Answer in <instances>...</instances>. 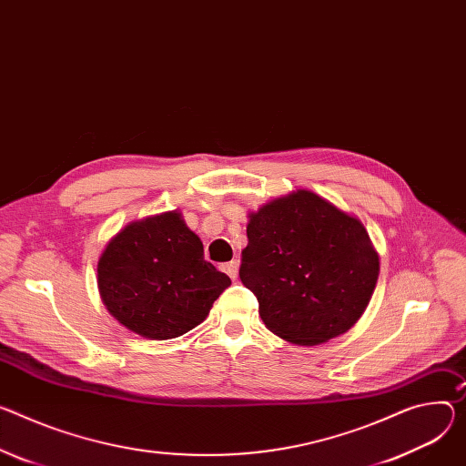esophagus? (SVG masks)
Instances as JSON below:
<instances>
[{
    "label": "esophagus",
    "instance_id": "esophagus-1",
    "mask_svg": "<svg viewBox=\"0 0 466 466\" xmlns=\"http://www.w3.org/2000/svg\"><path fill=\"white\" fill-rule=\"evenodd\" d=\"M238 269H239V262L238 260H232V262H227L225 266H223V271L234 280V279H238Z\"/></svg>",
    "mask_w": 466,
    "mask_h": 466
}]
</instances>
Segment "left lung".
<instances>
[{
	"label": "left lung",
	"instance_id": "obj_1",
	"mask_svg": "<svg viewBox=\"0 0 466 466\" xmlns=\"http://www.w3.org/2000/svg\"><path fill=\"white\" fill-rule=\"evenodd\" d=\"M247 238L239 279L282 340L325 344L360 319L379 255L359 218L310 189H295L250 211Z\"/></svg>",
	"mask_w": 466,
	"mask_h": 466
}]
</instances>
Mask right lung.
Segmentation results:
<instances>
[{
  "mask_svg": "<svg viewBox=\"0 0 466 466\" xmlns=\"http://www.w3.org/2000/svg\"><path fill=\"white\" fill-rule=\"evenodd\" d=\"M230 279L204 260L200 238L177 209L126 225L98 260V289L126 329L168 340L206 319Z\"/></svg>",
  "mask_w": 466,
  "mask_h": 466,
  "instance_id": "1",
  "label": "right lung"
}]
</instances>
